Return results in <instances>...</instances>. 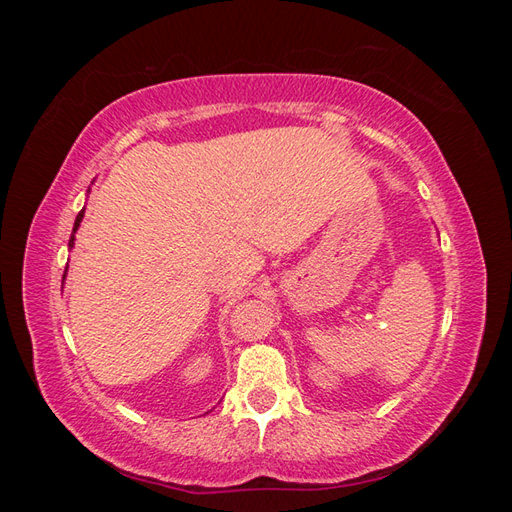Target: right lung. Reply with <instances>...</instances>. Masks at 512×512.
I'll return each mask as SVG.
<instances>
[{"mask_svg":"<svg viewBox=\"0 0 512 512\" xmlns=\"http://www.w3.org/2000/svg\"><path fill=\"white\" fill-rule=\"evenodd\" d=\"M83 215H85V209L76 215V220H74V228H72V237H70V243H68V247H74V232L79 230V226H81V220H83ZM66 271H68V267H66ZM64 277H66V273H64Z\"/></svg>","mask_w":512,"mask_h":512,"instance_id":"add662e5","label":"right lung"}]
</instances>
